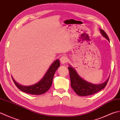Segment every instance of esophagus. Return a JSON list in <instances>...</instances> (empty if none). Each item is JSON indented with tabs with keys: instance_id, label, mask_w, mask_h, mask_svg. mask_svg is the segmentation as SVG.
Listing matches in <instances>:
<instances>
[{
	"instance_id": "esophagus-1",
	"label": "esophagus",
	"mask_w": 120,
	"mask_h": 120,
	"mask_svg": "<svg viewBox=\"0 0 120 120\" xmlns=\"http://www.w3.org/2000/svg\"><path fill=\"white\" fill-rule=\"evenodd\" d=\"M68 59L66 56H62L60 58V63L62 64H66L67 62Z\"/></svg>"
}]
</instances>
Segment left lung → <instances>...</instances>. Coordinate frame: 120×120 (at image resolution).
<instances>
[{"label": "left lung", "instance_id": "obj_1", "mask_svg": "<svg viewBox=\"0 0 120 120\" xmlns=\"http://www.w3.org/2000/svg\"><path fill=\"white\" fill-rule=\"evenodd\" d=\"M100 30L102 36L109 41L108 36L105 31L102 29H100ZM68 68L69 71L71 86L75 93L79 96H89L96 93L105 88L109 79V78L106 82L102 84H93L82 79L72 67L69 66Z\"/></svg>", "mask_w": 120, "mask_h": 120}]
</instances>
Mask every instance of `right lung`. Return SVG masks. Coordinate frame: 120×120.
<instances>
[{
	"instance_id": "1",
	"label": "right lung",
	"mask_w": 120,
	"mask_h": 120,
	"mask_svg": "<svg viewBox=\"0 0 120 120\" xmlns=\"http://www.w3.org/2000/svg\"><path fill=\"white\" fill-rule=\"evenodd\" d=\"M60 62L58 60H56L51 65L49 69L46 72L45 76L39 82L30 86H23L19 85L15 81L12 77L14 84L21 91L26 93L33 95H41L45 93L50 89L52 84L53 79L55 72L60 67Z\"/></svg>"
}]
</instances>
